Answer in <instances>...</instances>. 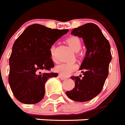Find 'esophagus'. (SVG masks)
<instances>
[{"mask_svg":"<svg viewBox=\"0 0 125 125\" xmlns=\"http://www.w3.org/2000/svg\"><path fill=\"white\" fill-rule=\"evenodd\" d=\"M59 78H60V79L61 80H64L66 79V77L62 76V75H61V74H59Z\"/></svg>","mask_w":125,"mask_h":125,"instance_id":"esophagus-1","label":"esophagus"}]
</instances>
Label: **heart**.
<instances>
[{
    "instance_id": "b5f03b06",
    "label": "heart",
    "mask_w": 125,
    "mask_h": 125,
    "mask_svg": "<svg viewBox=\"0 0 125 125\" xmlns=\"http://www.w3.org/2000/svg\"><path fill=\"white\" fill-rule=\"evenodd\" d=\"M66 42L72 49V50L74 52H78L81 49V42L78 37L73 36V37H68L66 39ZM51 58L53 59V47L51 49ZM76 68V65L74 63L70 62H64L58 64L55 67V70L57 73H59L61 75L66 76L73 72Z\"/></svg>"
}]
</instances>
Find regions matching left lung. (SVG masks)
<instances>
[{
    "label": "left lung",
    "instance_id": "8db88e82",
    "mask_svg": "<svg viewBox=\"0 0 125 125\" xmlns=\"http://www.w3.org/2000/svg\"><path fill=\"white\" fill-rule=\"evenodd\" d=\"M71 34L82 38L86 52L80 68L83 77L81 78L82 75L71 77L75 87L66 94L75 102H88L101 92L107 78L112 58L111 47L101 30L94 23H86L74 28Z\"/></svg>",
    "mask_w": 125,
    "mask_h": 125
}]
</instances>
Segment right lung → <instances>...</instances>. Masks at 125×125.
<instances>
[{
    "label": "right lung",
    "instance_id": "add662e5",
    "mask_svg": "<svg viewBox=\"0 0 125 125\" xmlns=\"http://www.w3.org/2000/svg\"><path fill=\"white\" fill-rule=\"evenodd\" d=\"M68 30H55L40 24L28 26L13 45L9 59L8 82L19 102L35 104L45 95V84L57 73H42L54 67L51 48Z\"/></svg>",
    "mask_w": 125,
    "mask_h": 125
}]
</instances>
